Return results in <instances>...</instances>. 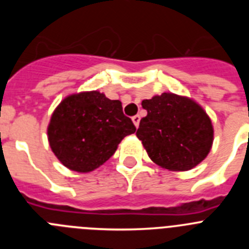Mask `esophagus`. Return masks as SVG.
<instances>
[{
	"label": "esophagus",
	"mask_w": 249,
	"mask_h": 249,
	"mask_svg": "<svg viewBox=\"0 0 249 249\" xmlns=\"http://www.w3.org/2000/svg\"><path fill=\"white\" fill-rule=\"evenodd\" d=\"M132 121H133V123H135V126L138 127V124H140V121H141L140 114H136V116H133V117H132Z\"/></svg>",
	"instance_id": "obj_1"
}]
</instances>
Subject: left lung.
<instances>
[{
	"label": "left lung",
	"instance_id": "obj_1",
	"mask_svg": "<svg viewBox=\"0 0 249 249\" xmlns=\"http://www.w3.org/2000/svg\"><path fill=\"white\" fill-rule=\"evenodd\" d=\"M147 116L141 120L137 137L149 158L169 171H188L210 153L213 127L201 106L175 93L142 101Z\"/></svg>",
	"mask_w": 249,
	"mask_h": 249
}]
</instances>
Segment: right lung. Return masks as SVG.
Listing matches in <instances>:
<instances>
[{
	"label": "right lung",
	"mask_w": 249,
	"mask_h": 249,
	"mask_svg": "<svg viewBox=\"0 0 249 249\" xmlns=\"http://www.w3.org/2000/svg\"><path fill=\"white\" fill-rule=\"evenodd\" d=\"M136 132L123 114L122 103L98 91L66 97L54 109L48 141L63 166L76 172H91L113 156L118 143Z\"/></svg>",
	"instance_id": "1"
}]
</instances>
